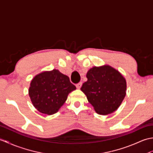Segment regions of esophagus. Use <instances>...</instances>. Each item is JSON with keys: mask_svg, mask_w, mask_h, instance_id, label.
I'll use <instances>...</instances> for the list:
<instances>
[{"mask_svg": "<svg viewBox=\"0 0 153 153\" xmlns=\"http://www.w3.org/2000/svg\"><path fill=\"white\" fill-rule=\"evenodd\" d=\"M82 82H79L78 83H77L76 85V86L77 89H80L81 87H82Z\"/></svg>", "mask_w": 153, "mask_h": 153, "instance_id": "obj_1", "label": "esophagus"}]
</instances>
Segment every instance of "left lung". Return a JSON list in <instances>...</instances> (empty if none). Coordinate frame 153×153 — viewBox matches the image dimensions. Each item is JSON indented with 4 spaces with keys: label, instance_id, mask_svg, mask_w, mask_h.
<instances>
[{
    "label": "left lung",
    "instance_id": "left-lung-1",
    "mask_svg": "<svg viewBox=\"0 0 153 153\" xmlns=\"http://www.w3.org/2000/svg\"><path fill=\"white\" fill-rule=\"evenodd\" d=\"M87 77L81 90L95 111L102 115L114 112L126 96L124 77L109 66L93 67L88 71Z\"/></svg>",
    "mask_w": 153,
    "mask_h": 153
}]
</instances>
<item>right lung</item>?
I'll return each instance as SVG.
<instances>
[{
  "instance_id": "obj_1",
  "label": "right lung",
  "mask_w": 153,
  "mask_h": 153,
  "mask_svg": "<svg viewBox=\"0 0 153 153\" xmlns=\"http://www.w3.org/2000/svg\"><path fill=\"white\" fill-rule=\"evenodd\" d=\"M76 89L70 78L58 70L44 71L32 79L29 89L31 102L40 112L52 115L66 102L68 94Z\"/></svg>"
}]
</instances>
